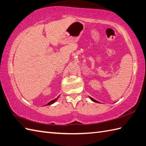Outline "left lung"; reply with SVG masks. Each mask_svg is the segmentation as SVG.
I'll return each mask as SVG.
<instances>
[{"label": "left lung", "instance_id": "8db88e82", "mask_svg": "<svg viewBox=\"0 0 146 146\" xmlns=\"http://www.w3.org/2000/svg\"><path fill=\"white\" fill-rule=\"evenodd\" d=\"M89 98H90V99H91L92 100V101H94V102H97V103H99L98 101H97V100H96L95 99H92V98H90V97H89Z\"/></svg>", "mask_w": 146, "mask_h": 146}]
</instances>
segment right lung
<instances>
[{
    "label": "right lung",
    "instance_id": "add662e5",
    "mask_svg": "<svg viewBox=\"0 0 146 146\" xmlns=\"http://www.w3.org/2000/svg\"><path fill=\"white\" fill-rule=\"evenodd\" d=\"M58 98H59V97H57V98L56 99H54V100H51L50 102H49L48 103H47L46 106H48V105H50V104H53L54 102H55L56 101V100H57V99H58Z\"/></svg>",
    "mask_w": 146,
    "mask_h": 146
}]
</instances>
